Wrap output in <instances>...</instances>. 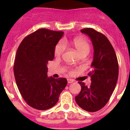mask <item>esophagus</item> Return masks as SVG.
I'll use <instances>...</instances> for the list:
<instances>
[{"instance_id":"1","label":"esophagus","mask_w":130,"mask_h":130,"mask_svg":"<svg viewBox=\"0 0 130 130\" xmlns=\"http://www.w3.org/2000/svg\"><path fill=\"white\" fill-rule=\"evenodd\" d=\"M73 81H73V79H68V83L69 84L72 83H73Z\"/></svg>"}]
</instances>
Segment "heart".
I'll use <instances>...</instances> for the list:
<instances>
[{
    "instance_id": "heart-1",
    "label": "heart",
    "mask_w": 130,
    "mask_h": 130,
    "mask_svg": "<svg viewBox=\"0 0 130 130\" xmlns=\"http://www.w3.org/2000/svg\"><path fill=\"white\" fill-rule=\"evenodd\" d=\"M72 44L76 49L79 55H87L90 52V44L87 40L81 38H77L73 39ZM66 50L65 42H60L56 45L55 48V55L57 57H60Z\"/></svg>"
}]
</instances>
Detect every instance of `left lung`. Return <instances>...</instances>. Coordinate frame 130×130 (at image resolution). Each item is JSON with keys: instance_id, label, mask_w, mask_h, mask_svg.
I'll return each mask as SVG.
<instances>
[{"instance_id": "1", "label": "left lung", "mask_w": 130, "mask_h": 130, "mask_svg": "<svg viewBox=\"0 0 130 130\" xmlns=\"http://www.w3.org/2000/svg\"><path fill=\"white\" fill-rule=\"evenodd\" d=\"M82 33L90 37L94 47L92 72L88 75L91 85L79 82L81 90L75 96L77 104L88 112H96L104 107L115 90L119 77V64L115 50L107 38L91 28H84Z\"/></svg>"}]
</instances>
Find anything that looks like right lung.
I'll list each match as a JSON object with an SVG mask.
<instances>
[{"mask_svg":"<svg viewBox=\"0 0 130 130\" xmlns=\"http://www.w3.org/2000/svg\"><path fill=\"white\" fill-rule=\"evenodd\" d=\"M64 32L40 28L23 39L17 51L13 72L21 94L29 106L47 110L58 101L67 85L66 78L47 77V64Z\"/></svg>","mask_w":130,"mask_h":130,"instance_id":"obj_1","label":"right lung"}]
</instances>
